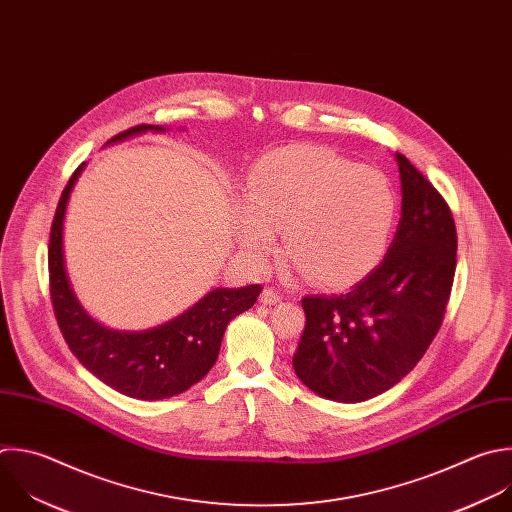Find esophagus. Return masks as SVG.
Listing matches in <instances>:
<instances>
[{
	"label": "esophagus",
	"mask_w": 512,
	"mask_h": 512,
	"mask_svg": "<svg viewBox=\"0 0 512 512\" xmlns=\"http://www.w3.org/2000/svg\"><path fill=\"white\" fill-rule=\"evenodd\" d=\"M281 291L279 289H275V287H265L263 289V293H261V301L263 303H267V305H273V303H277V301H281Z\"/></svg>",
	"instance_id": "1"
}]
</instances>
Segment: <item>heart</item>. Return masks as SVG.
Masks as SVG:
<instances>
[{
	"label": "heart",
	"instance_id": "obj_1",
	"mask_svg": "<svg viewBox=\"0 0 512 512\" xmlns=\"http://www.w3.org/2000/svg\"><path fill=\"white\" fill-rule=\"evenodd\" d=\"M394 217V193L378 170L327 148L295 146L253 168L237 233L261 265L275 251V231H283L287 257L309 281L344 285L380 259Z\"/></svg>",
	"mask_w": 512,
	"mask_h": 512
}]
</instances>
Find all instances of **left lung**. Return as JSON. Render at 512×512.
<instances>
[{"instance_id":"left-lung-1","label":"left lung","mask_w":512,"mask_h":512,"mask_svg":"<svg viewBox=\"0 0 512 512\" xmlns=\"http://www.w3.org/2000/svg\"><path fill=\"white\" fill-rule=\"evenodd\" d=\"M402 217L384 261L350 291L301 299L297 378L335 402H364L408 376L436 337L456 271V225L438 189L396 154Z\"/></svg>"}]
</instances>
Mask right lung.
Here are the masks:
<instances>
[{
  "label": "right lung",
  "instance_id": "right-lung-1",
  "mask_svg": "<svg viewBox=\"0 0 512 512\" xmlns=\"http://www.w3.org/2000/svg\"><path fill=\"white\" fill-rule=\"evenodd\" d=\"M146 130L162 128L138 124L108 142ZM80 170L82 166L76 168L60 197L48 245L50 295L60 331L80 364L116 392L138 400L177 396L209 374L219 358L227 323L253 307L263 287L255 283L241 289H215L183 315L146 331L132 333L102 327L74 297L62 253L64 213Z\"/></svg>",
  "mask_w": 512,
  "mask_h": 512
}]
</instances>
